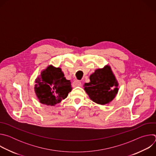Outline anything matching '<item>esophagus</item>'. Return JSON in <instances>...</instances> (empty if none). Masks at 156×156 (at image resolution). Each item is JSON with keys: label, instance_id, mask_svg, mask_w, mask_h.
Listing matches in <instances>:
<instances>
[{"label": "esophagus", "instance_id": "1", "mask_svg": "<svg viewBox=\"0 0 156 156\" xmlns=\"http://www.w3.org/2000/svg\"><path fill=\"white\" fill-rule=\"evenodd\" d=\"M81 86V83L78 80L75 81L72 83V86L73 87H77V86Z\"/></svg>", "mask_w": 156, "mask_h": 156}]
</instances>
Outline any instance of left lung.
Wrapping results in <instances>:
<instances>
[{
  "label": "left lung",
  "instance_id": "1",
  "mask_svg": "<svg viewBox=\"0 0 156 156\" xmlns=\"http://www.w3.org/2000/svg\"><path fill=\"white\" fill-rule=\"evenodd\" d=\"M90 80V82L84 83V87L93 102L104 105L115 98L119 91L118 83L109 66L96 70Z\"/></svg>",
  "mask_w": 156,
  "mask_h": 156
}]
</instances>
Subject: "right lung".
<instances>
[{
	"mask_svg": "<svg viewBox=\"0 0 156 156\" xmlns=\"http://www.w3.org/2000/svg\"><path fill=\"white\" fill-rule=\"evenodd\" d=\"M34 91L39 102L47 105H55L67 97L72 87L66 80L61 69L50 65L36 80Z\"/></svg>",
	"mask_w": 156,
	"mask_h": 156,
	"instance_id": "add662e5",
	"label": "right lung"
}]
</instances>
